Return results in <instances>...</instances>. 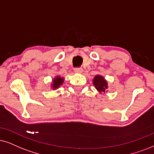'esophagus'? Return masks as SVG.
<instances>
[{
    "label": "esophagus",
    "mask_w": 154,
    "mask_h": 154,
    "mask_svg": "<svg viewBox=\"0 0 154 154\" xmlns=\"http://www.w3.org/2000/svg\"><path fill=\"white\" fill-rule=\"evenodd\" d=\"M75 72L76 73H82L83 72V69L82 68H81V67H79V68H75Z\"/></svg>",
    "instance_id": "34e87169"
}]
</instances>
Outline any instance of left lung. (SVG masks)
Segmentation results:
<instances>
[{"instance_id":"8db88e82","label":"left lung","mask_w":154,"mask_h":154,"mask_svg":"<svg viewBox=\"0 0 154 154\" xmlns=\"http://www.w3.org/2000/svg\"><path fill=\"white\" fill-rule=\"evenodd\" d=\"M93 85L99 92H105L108 88L107 82L101 75H96L93 79Z\"/></svg>"}]
</instances>
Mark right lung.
I'll list each match as a JSON object with an SVG mask.
<instances>
[{
  "label": "right lung",
  "instance_id": "add662e5",
  "mask_svg": "<svg viewBox=\"0 0 154 154\" xmlns=\"http://www.w3.org/2000/svg\"><path fill=\"white\" fill-rule=\"evenodd\" d=\"M63 82H64V78H62V77L57 76V77H56L55 78L53 79V81H52V88L53 89H56L59 88L60 85H63Z\"/></svg>",
  "mask_w": 154,
  "mask_h": 154
}]
</instances>
